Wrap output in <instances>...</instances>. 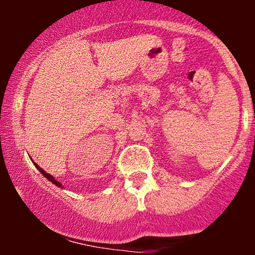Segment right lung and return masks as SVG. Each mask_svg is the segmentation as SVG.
<instances>
[{"label": "right lung", "instance_id": "add662e5", "mask_svg": "<svg viewBox=\"0 0 255 255\" xmlns=\"http://www.w3.org/2000/svg\"><path fill=\"white\" fill-rule=\"evenodd\" d=\"M34 165H36V166H37V169H38V170H39L40 172H42V174L44 175V176H45L46 178H48V180H49V181H50V182H52V183H54V184H56V186H57V187H61V186H62V184H61V182H58V181H56V180H55V178H54V177H52L50 174H48V172H45V171H44V170H43V169H42V168H40V166H38V165L36 164V163H34Z\"/></svg>", "mask_w": 255, "mask_h": 255}]
</instances>
